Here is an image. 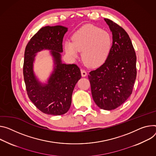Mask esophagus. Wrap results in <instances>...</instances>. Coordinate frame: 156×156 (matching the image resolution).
Segmentation results:
<instances>
[{
    "label": "esophagus",
    "instance_id": "obj_1",
    "mask_svg": "<svg viewBox=\"0 0 156 156\" xmlns=\"http://www.w3.org/2000/svg\"><path fill=\"white\" fill-rule=\"evenodd\" d=\"M81 76L83 77H84V76H86L87 75V72H86L85 70H84V69H81Z\"/></svg>",
    "mask_w": 156,
    "mask_h": 156
}]
</instances>
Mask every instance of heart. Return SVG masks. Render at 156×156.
<instances>
[{
    "mask_svg": "<svg viewBox=\"0 0 156 156\" xmlns=\"http://www.w3.org/2000/svg\"><path fill=\"white\" fill-rule=\"evenodd\" d=\"M112 47L111 34L98 27L87 25L81 27L72 36V41L65 43L68 55L76 58L82 51V59L86 65L97 67L103 65L108 58Z\"/></svg>",
    "mask_w": 156,
    "mask_h": 156,
    "instance_id": "1",
    "label": "heart"
}]
</instances>
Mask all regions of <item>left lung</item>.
I'll list each match as a JSON object with an SVG mask.
<instances>
[{
	"label": "left lung",
	"instance_id": "left-lung-1",
	"mask_svg": "<svg viewBox=\"0 0 156 156\" xmlns=\"http://www.w3.org/2000/svg\"><path fill=\"white\" fill-rule=\"evenodd\" d=\"M112 35L107 60L88 75L93 99L105 110L115 109L132 94L136 78V55L131 40L121 27L105 19Z\"/></svg>",
	"mask_w": 156,
	"mask_h": 156
}]
</instances>
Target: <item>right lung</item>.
Wrapping results in <instances>:
<instances>
[{
	"label": "right lung",
	"instance_id": "add662e5",
	"mask_svg": "<svg viewBox=\"0 0 156 156\" xmlns=\"http://www.w3.org/2000/svg\"><path fill=\"white\" fill-rule=\"evenodd\" d=\"M67 30L61 25L42 27L32 37L25 50L23 73L27 94L34 105L47 115H62L69 110L73 91L81 78L76 65L62 62L63 38ZM43 49L51 50L55 65L45 84L38 81L33 69L36 53Z\"/></svg>",
	"mask_w": 156,
	"mask_h": 156
}]
</instances>
